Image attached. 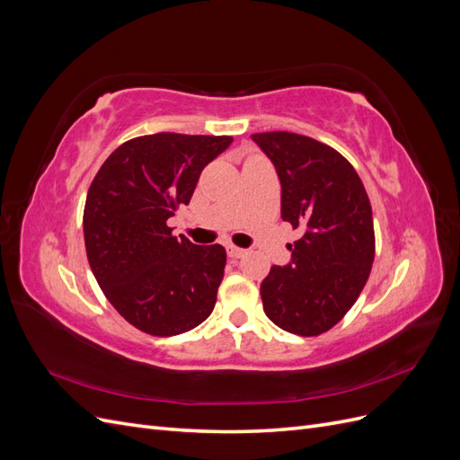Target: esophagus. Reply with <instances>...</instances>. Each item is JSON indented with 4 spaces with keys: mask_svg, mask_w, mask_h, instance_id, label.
Instances as JSON below:
<instances>
[{
    "mask_svg": "<svg viewBox=\"0 0 460 460\" xmlns=\"http://www.w3.org/2000/svg\"><path fill=\"white\" fill-rule=\"evenodd\" d=\"M226 252H228V257H232V259H240V257H243L247 253L245 249L235 247V245H226Z\"/></svg>",
    "mask_w": 460,
    "mask_h": 460,
    "instance_id": "esophagus-1",
    "label": "esophagus"
}]
</instances>
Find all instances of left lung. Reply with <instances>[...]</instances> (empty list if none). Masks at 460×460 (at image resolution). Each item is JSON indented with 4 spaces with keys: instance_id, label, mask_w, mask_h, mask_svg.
Masks as SVG:
<instances>
[{
    "instance_id": "1",
    "label": "left lung",
    "mask_w": 460,
    "mask_h": 460,
    "mask_svg": "<svg viewBox=\"0 0 460 460\" xmlns=\"http://www.w3.org/2000/svg\"><path fill=\"white\" fill-rule=\"evenodd\" d=\"M282 184V218L301 230L291 259L261 284L262 309L276 326L318 336L353 307L374 261L367 190L343 155L309 136L253 134Z\"/></svg>"
}]
</instances>
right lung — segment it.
Returning <instances> with one entry per match:
<instances>
[{
  "mask_svg": "<svg viewBox=\"0 0 460 460\" xmlns=\"http://www.w3.org/2000/svg\"><path fill=\"white\" fill-rule=\"evenodd\" d=\"M230 136L159 132L119 146L97 171L84 207L88 262L109 303L151 336H176L213 313L225 247L174 238L166 220L188 205Z\"/></svg>",
  "mask_w": 460,
  "mask_h": 460,
  "instance_id": "obj_1",
  "label": "right lung"
}]
</instances>
